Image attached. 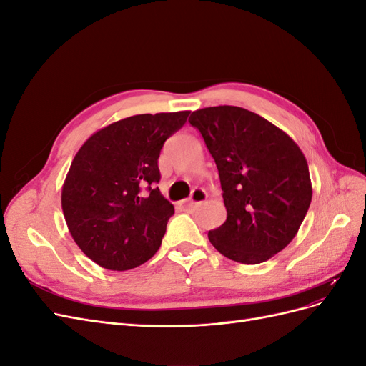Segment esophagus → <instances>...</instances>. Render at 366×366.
Masks as SVG:
<instances>
[{
	"mask_svg": "<svg viewBox=\"0 0 366 366\" xmlns=\"http://www.w3.org/2000/svg\"><path fill=\"white\" fill-rule=\"evenodd\" d=\"M207 198V194H206V191L204 189H202V187H195V189L192 191V194H191V197H189V200H186V202H183V204L184 206H192V204H198V203H203L204 200Z\"/></svg>",
	"mask_w": 366,
	"mask_h": 366,
	"instance_id": "obj_1",
	"label": "esophagus"
}]
</instances>
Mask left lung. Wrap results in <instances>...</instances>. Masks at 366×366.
Masks as SVG:
<instances>
[{
  "mask_svg": "<svg viewBox=\"0 0 366 366\" xmlns=\"http://www.w3.org/2000/svg\"><path fill=\"white\" fill-rule=\"evenodd\" d=\"M189 124L215 160L227 210L209 241L232 261H267L295 238L312 203L302 151L282 129L239 107L197 109Z\"/></svg>",
  "mask_w": 366,
  "mask_h": 366,
  "instance_id": "left-lung-1",
  "label": "left lung"
}]
</instances>
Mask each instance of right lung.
Masks as SVG:
<instances>
[{"mask_svg":"<svg viewBox=\"0 0 366 366\" xmlns=\"http://www.w3.org/2000/svg\"><path fill=\"white\" fill-rule=\"evenodd\" d=\"M189 112L137 114L102 128L74 156L62 210L76 244L96 264L124 272L151 259L174 206L156 186L160 151Z\"/></svg>","mask_w":366,"mask_h":366,"instance_id":"right-lung-1","label":"right lung"}]
</instances>
